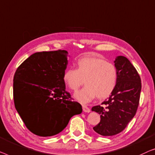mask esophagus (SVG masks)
Here are the masks:
<instances>
[{
	"mask_svg": "<svg viewBox=\"0 0 155 155\" xmlns=\"http://www.w3.org/2000/svg\"><path fill=\"white\" fill-rule=\"evenodd\" d=\"M82 107H83V111H84V112H88H88H91V110L86 105H83Z\"/></svg>",
	"mask_w": 155,
	"mask_h": 155,
	"instance_id": "obj_1",
	"label": "esophagus"
}]
</instances>
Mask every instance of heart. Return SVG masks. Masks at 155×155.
Masks as SVG:
<instances>
[{"mask_svg":"<svg viewBox=\"0 0 155 155\" xmlns=\"http://www.w3.org/2000/svg\"><path fill=\"white\" fill-rule=\"evenodd\" d=\"M77 69L67 68L63 74L65 85L76 91L85 83L82 89L74 94L75 98L83 104L88 103L95 97L106 98L113 93L118 82V71L112 63L95 56L78 59Z\"/></svg>","mask_w":155,"mask_h":155,"instance_id":"heart-1","label":"heart"}]
</instances>
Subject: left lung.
Here are the masks:
<instances>
[{"instance_id":"1","label":"left lung","mask_w":155,"mask_h":155,"mask_svg":"<svg viewBox=\"0 0 155 155\" xmlns=\"http://www.w3.org/2000/svg\"><path fill=\"white\" fill-rule=\"evenodd\" d=\"M114 62L118 71L116 88L101 106L92 107L100 115L93 130L104 136H114L126 127L137 112L141 91L140 77L130 61L118 56Z\"/></svg>"}]
</instances>
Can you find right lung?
Wrapping results in <instances>:
<instances>
[{"label": "right lung", "instance_id": "right-lung-1", "mask_svg": "<svg viewBox=\"0 0 155 155\" xmlns=\"http://www.w3.org/2000/svg\"><path fill=\"white\" fill-rule=\"evenodd\" d=\"M67 54L62 50L34 53L15 71V108L27 128L37 136H55L74 115L82 112L81 105L71 101L62 79Z\"/></svg>", "mask_w": 155, "mask_h": 155}]
</instances>
